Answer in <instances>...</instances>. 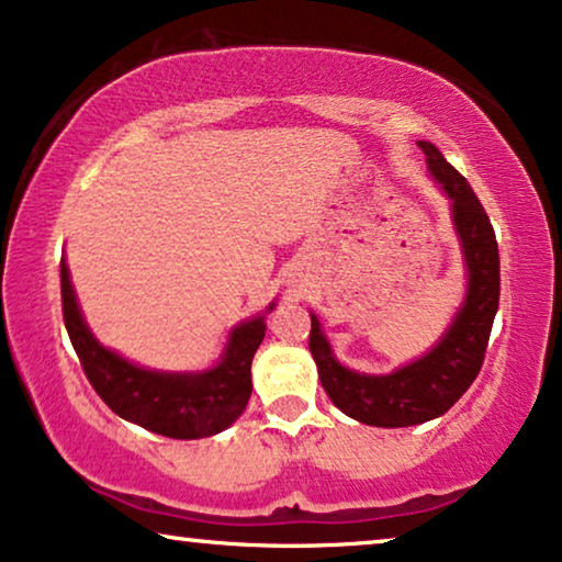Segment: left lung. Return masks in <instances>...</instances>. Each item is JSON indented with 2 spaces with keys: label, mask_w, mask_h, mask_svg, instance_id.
<instances>
[{
  "label": "left lung",
  "mask_w": 562,
  "mask_h": 562,
  "mask_svg": "<svg viewBox=\"0 0 562 562\" xmlns=\"http://www.w3.org/2000/svg\"><path fill=\"white\" fill-rule=\"evenodd\" d=\"M432 179L452 202L463 260L468 268L465 302L452 325L427 356L386 375L356 373L337 363L319 319L312 314L310 350L319 381L337 409L371 427H412L440 417L475 381L498 310V245L494 227L471 183L452 168L432 143L419 140Z\"/></svg>",
  "instance_id": "1"
}]
</instances>
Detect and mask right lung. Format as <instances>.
I'll use <instances>...</instances> for the list:
<instances>
[{"instance_id": "1", "label": "right lung", "mask_w": 562, "mask_h": 562, "mask_svg": "<svg viewBox=\"0 0 562 562\" xmlns=\"http://www.w3.org/2000/svg\"><path fill=\"white\" fill-rule=\"evenodd\" d=\"M64 322L83 373L102 402L122 419L173 440H199L227 429L248 404L250 363L266 337V317L258 314L229 333L220 363L199 373L148 371L106 350L91 335L76 302L66 260H60ZM273 304L268 306V312Z\"/></svg>"}]
</instances>
